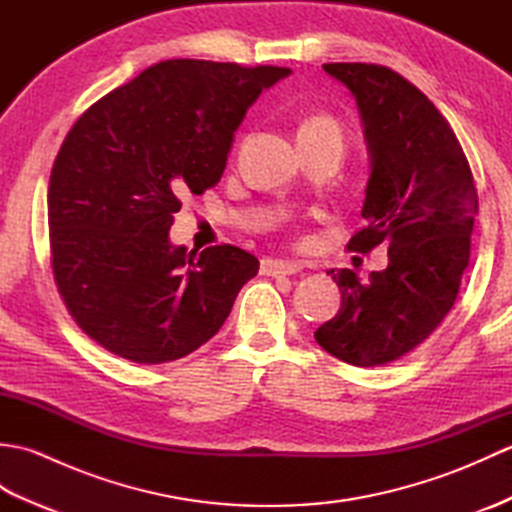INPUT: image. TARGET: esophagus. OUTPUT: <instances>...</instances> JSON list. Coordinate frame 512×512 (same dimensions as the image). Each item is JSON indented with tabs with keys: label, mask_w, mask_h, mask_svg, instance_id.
<instances>
[{
	"label": "esophagus",
	"mask_w": 512,
	"mask_h": 512,
	"mask_svg": "<svg viewBox=\"0 0 512 512\" xmlns=\"http://www.w3.org/2000/svg\"><path fill=\"white\" fill-rule=\"evenodd\" d=\"M262 275L266 277H284V275H297L303 270L299 262H284V259H262Z\"/></svg>",
	"instance_id": "1"
}]
</instances>
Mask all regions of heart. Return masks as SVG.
Wrapping results in <instances>:
<instances>
[{"label": "heart", "mask_w": 512, "mask_h": 512, "mask_svg": "<svg viewBox=\"0 0 512 512\" xmlns=\"http://www.w3.org/2000/svg\"><path fill=\"white\" fill-rule=\"evenodd\" d=\"M299 140H317V138H339L341 140V125L336 123V118L330 114H310L301 121L299 132H297Z\"/></svg>", "instance_id": "heart-1"}]
</instances>
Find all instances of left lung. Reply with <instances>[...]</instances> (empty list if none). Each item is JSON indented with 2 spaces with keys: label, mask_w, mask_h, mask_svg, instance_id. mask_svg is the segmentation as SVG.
<instances>
[{
  "label": "left lung",
  "mask_w": 512,
  "mask_h": 512,
  "mask_svg": "<svg viewBox=\"0 0 512 512\" xmlns=\"http://www.w3.org/2000/svg\"><path fill=\"white\" fill-rule=\"evenodd\" d=\"M323 70L354 94L372 167L367 224L347 248L365 255L385 242L389 264L369 284L354 270H330L341 310L314 339L350 365H387L427 341L453 308L469 266L477 189L447 118L405 76L374 63Z\"/></svg>",
  "instance_id": "obj_1"
}]
</instances>
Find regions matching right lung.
Masks as SVG:
<instances>
[{"label": "right lung", "mask_w": 512, "mask_h": 512, "mask_svg": "<svg viewBox=\"0 0 512 512\" xmlns=\"http://www.w3.org/2000/svg\"><path fill=\"white\" fill-rule=\"evenodd\" d=\"M290 68L200 59L151 65L72 125L52 165V273L79 328L140 365L178 361L217 334L255 255L169 242L182 195L220 182L246 110Z\"/></svg>", "instance_id": "obj_1"}]
</instances>
